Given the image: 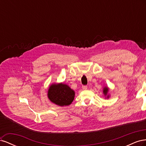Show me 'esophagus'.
I'll return each instance as SVG.
<instances>
[{
    "label": "esophagus",
    "mask_w": 146,
    "mask_h": 146,
    "mask_svg": "<svg viewBox=\"0 0 146 146\" xmlns=\"http://www.w3.org/2000/svg\"><path fill=\"white\" fill-rule=\"evenodd\" d=\"M87 86H86V85H83V86H82V88H83V90H86L87 89Z\"/></svg>",
    "instance_id": "obj_1"
}]
</instances>
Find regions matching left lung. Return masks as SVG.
Instances as JSON below:
<instances>
[{
    "label": "left lung",
    "instance_id": "obj_1",
    "mask_svg": "<svg viewBox=\"0 0 146 146\" xmlns=\"http://www.w3.org/2000/svg\"><path fill=\"white\" fill-rule=\"evenodd\" d=\"M108 91H109V88L108 87H104V90H103V93L104 94L105 96L107 97V98H109V94H108Z\"/></svg>",
    "mask_w": 146,
    "mask_h": 146
}]
</instances>
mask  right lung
Wrapping results in <instances>:
<instances>
[{"label": "right lung", "mask_w": 146, "mask_h": 146, "mask_svg": "<svg viewBox=\"0 0 146 146\" xmlns=\"http://www.w3.org/2000/svg\"><path fill=\"white\" fill-rule=\"evenodd\" d=\"M47 96L52 103L63 107L68 106L72 102L75 92L66 84L54 83L48 88Z\"/></svg>", "instance_id": "obj_1"}]
</instances>
